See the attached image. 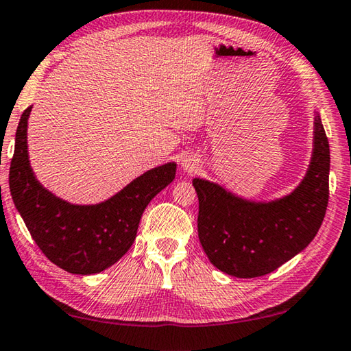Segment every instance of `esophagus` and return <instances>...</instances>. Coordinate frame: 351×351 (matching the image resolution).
<instances>
[{
  "label": "esophagus",
  "mask_w": 351,
  "mask_h": 351,
  "mask_svg": "<svg viewBox=\"0 0 351 351\" xmlns=\"http://www.w3.org/2000/svg\"><path fill=\"white\" fill-rule=\"evenodd\" d=\"M182 169L188 174H194L200 169V160L195 156H184L182 158Z\"/></svg>",
  "instance_id": "1"
}]
</instances>
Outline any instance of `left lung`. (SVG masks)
I'll list each match as a JSON object with an SVG mask.
<instances>
[{
    "label": "left lung",
    "mask_w": 351,
    "mask_h": 351,
    "mask_svg": "<svg viewBox=\"0 0 351 351\" xmlns=\"http://www.w3.org/2000/svg\"><path fill=\"white\" fill-rule=\"evenodd\" d=\"M328 141L315 110L312 157L292 193L254 200L221 183L195 177L198 238L209 261L230 276L256 278L292 260L321 228L328 203Z\"/></svg>",
    "instance_id": "obj_1"
}]
</instances>
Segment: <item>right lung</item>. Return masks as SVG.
<instances>
[{
	"label": "right lung",
	"instance_id": "add662e5",
	"mask_svg": "<svg viewBox=\"0 0 351 351\" xmlns=\"http://www.w3.org/2000/svg\"><path fill=\"white\" fill-rule=\"evenodd\" d=\"M32 108L19 119L10 163L9 186L15 208L53 264L76 275L102 272L133 246L145 208L174 180L177 163L147 171L104 202L70 203L44 188L30 167L27 127Z\"/></svg>",
	"mask_w": 351,
	"mask_h": 351
}]
</instances>
